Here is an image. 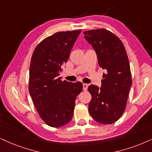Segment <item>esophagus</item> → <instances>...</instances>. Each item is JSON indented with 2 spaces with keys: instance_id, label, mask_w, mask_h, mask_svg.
I'll return each mask as SVG.
<instances>
[{
  "instance_id": "1",
  "label": "esophagus",
  "mask_w": 152,
  "mask_h": 152,
  "mask_svg": "<svg viewBox=\"0 0 152 152\" xmlns=\"http://www.w3.org/2000/svg\"><path fill=\"white\" fill-rule=\"evenodd\" d=\"M88 87V84L83 83V89L84 91H86V90H87Z\"/></svg>"
}]
</instances>
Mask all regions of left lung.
<instances>
[{
  "label": "left lung",
  "mask_w": 152,
  "mask_h": 152,
  "mask_svg": "<svg viewBox=\"0 0 152 152\" xmlns=\"http://www.w3.org/2000/svg\"><path fill=\"white\" fill-rule=\"evenodd\" d=\"M86 40L96 52L98 64L107 71L102 88L90 85V116L99 124H111L121 117L127 104L132 77L126 49L117 36L105 28L83 32Z\"/></svg>",
  "instance_id": "1"
}]
</instances>
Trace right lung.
<instances>
[{
  "mask_svg": "<svg viewBox=\"0 0 152 152\" xmlns=\"http://www.w3.org/2000/svg\"><path fill=\"white\" fill-rule=\"evenodd\" d=\"M81 30L59 31L45 38L34 49L29 68L28 90L34 106L48 126L59 128L70 122L80 82L59 77Z\"/></svg>",
  "mask_w": 152,
  "mask_h": 152,
  "instance_id": "right-lung-1",
  "label": "right lung"
}]
</instances>
